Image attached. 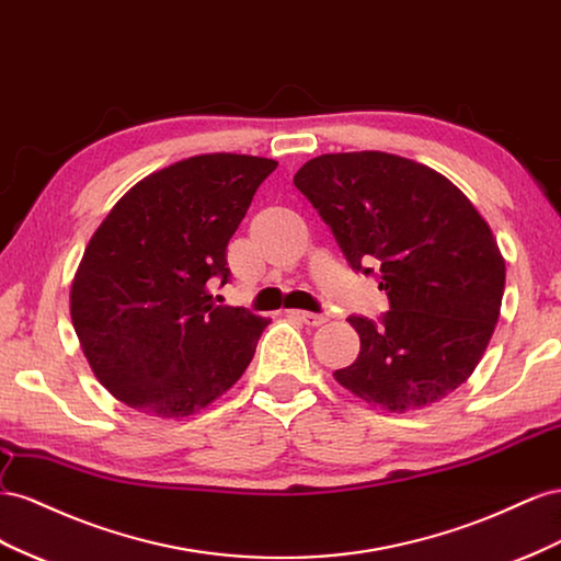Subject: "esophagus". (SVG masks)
<instances>
[{"label": "esophagus", "mask_w": 561, "mask_h": 561, "mask_svg": "<svg viewBox=\"0 0 561 561\" xmlns=\"http://www.w3.org/2000/svg\"><path fill=\"white\" fill-rule=\"evenodd\" d=\"M286 314L294 317V319H298V322L308 324V327H322V324L327 322V317H322V314H314V312H306V310H289Z\"/></svg>", "instance_id": "34e87169"}]
</instances>
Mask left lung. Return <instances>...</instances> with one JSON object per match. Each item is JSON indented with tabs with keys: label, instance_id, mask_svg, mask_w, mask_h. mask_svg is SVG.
Masks as SVG:
<instances>
[{
	"label": "left lung",
	"instance_id": "obj_1",
	"mask_svg": "<svg viewBox=\"0 0 561 561\" xmlns=\"http://www.w3.org/2000/svg\"><path fill=\"white\" fill-rule=\"evenodd\" d=\"M294 185L350 267L378 270L390 310L347 322L359 355L333 378L366 404L404 413L439 402L482 359L501 314L505 261L486 220L442 173L388 152L322 154Z\"/></svg>",
	"mask_w": 561,
	"mask_h": 561
}]
</instances>
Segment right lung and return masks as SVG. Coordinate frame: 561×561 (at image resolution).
Returning <instances> with one entry per match:
<instances>
[{"label":"right lung","instance_id":"right-lung-1","mask_svg":"<svg viewBox=\"0 0 561 561\" xmlns=\"http://www.w3.org/2000/svg\"><path fill=\"white\" fill-rule=\"evenodd\" d=\"M275 159L187 157L112 206L77 267L70 314L101 386L157 419H185L242 378L267 319L216 306L228 242Z\"/></svg>","mask_w":561,"mask_h":561}]
</instances>
